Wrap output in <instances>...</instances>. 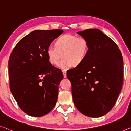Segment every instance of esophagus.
Returning <instances> with one entry per match:
<instances>
[{"mask_svg":"<svg viewBox=\"0 0 131 131\" xmlns=\"http://www.w3.org/2000/svg\"><path fill=\"white\" fill-rule=\"evenodd\" d=\"M62 71H63L64 77V78L67 77V71H66V70H62Z\"/></svg>","mask_w":131,"mask_h":131,"instance_id":"obj_1","label":"esophagus"}]
</instances>
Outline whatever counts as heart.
<instances>
[{
    "mask_svg": "<svg viewBox=\"0 0 131 131\" xmlns=\"http://www.w3.org/2000/svg\"><path fill=\"white\" fill-rule=\"evenodd\" d=\"M89 50V44L85 37L72 35H65L55 42V46H50L47 56L50 63L57 65L60 62L61 67H74L80 65L85 59Z\"/></svg>",
    "mask_w": 131,
    "mask_h": 131,
    "instance_id": "heart-1",
    "label": "heart"
}]
</instances>
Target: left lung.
<instances>
[{"label":"left lung","instance_id":"8db88e82","mask_svg":"<svg viewBox=\"0 0 131 131\" xmlns=\"http://www.w3.org/2000/svg\"><path fill=\"white\" fill-rule=\"evenodd\" d=\"M87 40L89 50L85 59L68 70L72 99L84 115L97 118L114 107L124 80L123 59L118 45L98 29L77 32Z\"/></svg>","mask_w":131,"mask_h":131}]
</instances>
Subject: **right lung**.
I'll return each instance as SVG.
<instances>
[{"mask_svg": "<svg viewBox=\"0 0 131 131\" xmlns=\"http://www.w3.org/2000/svg\"><path fill=\"white\" fill-rule=\"evenodd\" d=\"M63 32L32 31L18 42L10 56V89L20 108L30 116L45 115L57 102L63 74L49 62L47 49Z\"/></svg>", "mask_w": 131, "mask_h": 131, "instance_id": "right-lung-1", "label": "right lung"}]
</instances>
